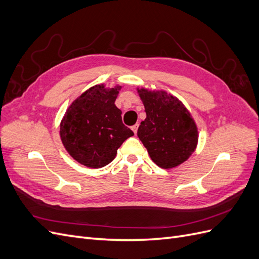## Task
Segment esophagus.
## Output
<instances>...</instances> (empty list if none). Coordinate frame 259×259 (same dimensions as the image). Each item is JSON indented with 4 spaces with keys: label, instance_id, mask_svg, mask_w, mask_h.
I'll return each mask as SVG.
<instances>
[{
    "label": "esophagus",
    "instance_id": "1",
    "mask_svg": "<svg viewBox=\"0 0 259 259\" xmlns=\"http://www.w3.org/2000/svg\"><path fill=\"white\" fill-rule=\"evenodd\" d=\"M132 130H133V132L135 133V134H137V130H138V124H135V125H133L132 126Z\"/></svg>",
    "mask_w": 259,
    "mask_h": 259
}]
</instances>
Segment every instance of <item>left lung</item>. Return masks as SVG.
Instances as JSON below:
<instances>
[{"mask_svg": "<svg viewBox=\"0 0 259 259\" xmlns=\"http://www.w3.org/2000/svg\"><path fill=\"white\" fill-rule=\"evenodd\" d=\"M147 117L137 135L151 160L162 168L184 163L198 145V128L182 101L164 91L137 90Z\"/></svg>", "mask_w": 259, "mask_h": 259, "instance_id": "1", "label": "left lung"}]
</instances>
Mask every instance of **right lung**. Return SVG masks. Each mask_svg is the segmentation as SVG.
I'll list each match as a JSON object with an SVG mask.
<instances>
[{"mask_svg":"<svg viewBox=\"0 0 259 259\" xmlns=\"http://www.w3.org/2000/svg\"><path fill=\"white\" fill-rule=\"evenodd\" d=\"M121 86L95 85L67 109L60 123V138L66 150L83 165L99 168L110 163L117 149L134 135L122 122L114 101Z\"/></svg>","mask_w":259,"mask_h":259,"instance_id":"add662e5","label":"right lung"}]
</instances>
